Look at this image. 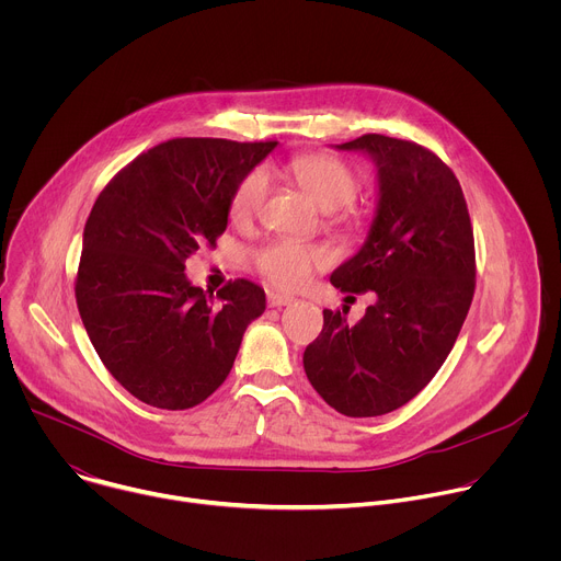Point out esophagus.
<instances>
[{"mask_svg":"<svg viewBox=\"0 0 561 561\" xmlns=\"http://www.w3.org/2000/svg\"><path fill=\"white\" fill-rule=\"evenodd\" d=\"M268 306H273V308H279V306H288V304H293L295 301V297H290V295H282V293H268Z\"/></svg>","mask_w":561,"mask_h":561,"instance_id":"1","label":"esophagus"}]
</instances>
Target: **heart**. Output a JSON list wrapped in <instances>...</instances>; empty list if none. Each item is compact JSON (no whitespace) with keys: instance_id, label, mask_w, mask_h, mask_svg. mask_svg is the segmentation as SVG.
Masks as SVG:
<instances>
[{"instance_id":"b5f03b06","label":"heart","mask_w":561,"mask_h":561,"mask_svg":"<svg viewBox=\"0 0 561 561\" xmlns=\"http://www.w3.org/2000/svg\"><path fill=\"white\" fill-rule=\"evenodd\" d=\"M284 171H288L324 210H337L353 204L362 191V173L337 154H301L290 159ZM268 188L271 182L266 169L257 167L249 171L230 195V219L234 224L253 221L268 197ZM327 262L329 255L322 249L295 242V239H275L253 257L255 271L271 286L284 290L301 288Z\"/></svg>"}]
</instances>
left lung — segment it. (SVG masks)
<instances>
[{
	"label": "left lung",
	"mask_w": 561,
	"mask_h": 561,
	"mask_svg": "<svg viewBox=\"0 0 561 561\" xmlns=\"http://www.w3.org/2000/svg\"><path fill=\"white\" fill-rule=\"evenodd\" d=\"M340 148L377 162L379 208L368 242L331 284L373 290L377 304L357 324L348 306L327 308L304 370L337 413L377 417L411 402L453 351L474 293V237L461 186L431 148L377 133Z\"/></svg>",
	"instance_id": "8db88e82"
}]
</instances>
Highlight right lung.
Wrapping results in <instances>:
<instances>
[{
    "label": "right lung",
    "mask_w": 561,
    "mask_h": 561,
    "mask_svg": "<svg viewBox=\"0 0 561 561\" xmlns=\"http://www.w3.org/2000/svg\"><path fill=\"white\" fill-rule=\"evenodd\" d=\"M277 141L178 137L137 154L100 193L84 228L75 299L108 373L139 402L186 411L228 377L264 290L234 279L204 293L186 260L217 247L228 202Z\"/></svg>",
    "instance_id": "obj_1"
}]
</instances>
